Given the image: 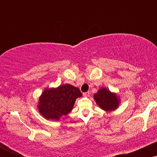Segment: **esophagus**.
I'll return each mask as SVG.
<instances>
[{"label":"esophagus","mask_w":157,"mask_h":157,"mask_svg":"<svg viewBox=\"0 0 157 157\" xmlns=\"http://www.w3.org/2000/svg\"><path fill=\"white\" fill-rule=\"evenodd\" d=\"M89 95H90V92H89V91H87V92L83 93V96H84V97H89Z\"/></svg>","instance_id":"esophagus-1"}]
</instances>
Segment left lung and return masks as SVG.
<instances>
[{
	"label": "left lung",
	"instance_id": "8db88e82",
	"mask_svg": "<svg viewBox=\"0 0 157 157\" xmlns=\"http://www.w3.org/2000/svg\"><path fill=\"white\" fill-rule=\"evenodd\" d=\"M97 105L105 111H112L118 106L119 100L114 94L111 93L109 90L101 89L94 95Z\"/></svg>",
	"mask_w": 157,
	"mask_h": 157
}]
</instances>
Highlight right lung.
<instances>
[{"label": "right lung", "mask_w": 157, "mask_h": 157, "mask_svg": "<svg viewBox=\"0 0 157 157\" xmlns=\"http://www.w3.org/2000/svg\"><path fill=\"white\" fill-rule=\"evenodd\" d=\"M81 96L79 89L69 84L46 89L40 99L39 111L48 120H57L71 111L76 99Z\"/></svg>", "instance_id": "obj_1"}]
</instances>
